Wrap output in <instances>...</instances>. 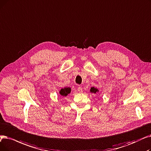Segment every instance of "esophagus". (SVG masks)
Segmentation results:
<instances>
[{"instance_id": "1", "label": "esophagus", "mask_w": 151, "mask_h": 151, "mask_svg": "<svg viewBox=\"0 0 151 151\" xmlns=\"http://www.w3.org/2000/svg\"><path fill=\"white\" fill-rule=\"evenodd\" d=\"M77 90L78 92H79V93H82L83 92V88L81 87H78L77 88Z\"/></svg>"}]
</instances>
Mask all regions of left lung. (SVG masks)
Instances as JSON below:
<instances>
[{"mask_svg":"<svg viewBox=\"0 0 151 151\" xmlns=\"http://www.w3.org/2000/svg\"><path fill=\"white\" fill-rule=\"evenodd\" d=\"M91 93H96V92L98 91V90L96 88H94V87L91 88L90 89Z\"/></svg>","mask_w":151,"mask_h":151,"instance_id":"8db88e82","label":"left lung"}]
</instances>
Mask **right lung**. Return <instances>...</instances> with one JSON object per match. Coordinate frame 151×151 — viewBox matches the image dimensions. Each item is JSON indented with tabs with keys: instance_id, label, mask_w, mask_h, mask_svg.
I'll list each match as a JSON object with an SVG mask.
<instances>
[{
	"instance_id": "obj_1",
	"label": "right lung",
	"mask_w": 151,
	"mask_h": 151,
	"mask_svg": "<svg viewBox=\"0 0 151 151\" xmlns=\"http://www.w3.org/2000/svg\"><path fill=\"white\" fill-rule=\"evenodd\" d=\"M70 92H71V90L70 88H65L60 90V94L63 96H67L69 93H70Z\"/></svg>"
}]
</instances>
